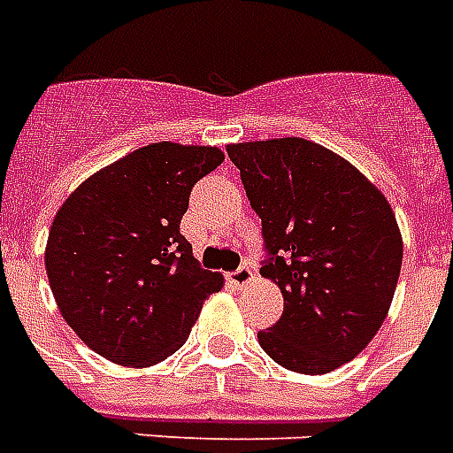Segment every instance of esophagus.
<instances>
[{
  "label": "esophagus",
  "mask_w": 453,
  "mask_h": 453,
  "mask_svg": "<svg viewBox=\"0 0 453 453\" xmlns=\"http://www.w3.org/2000/svg\"><path fill=\"white\" fill-rule=\"evenodd\" d=\"M251 280H254V273H251L249 265H242V268H237L234 273H230V282H233L234 287H244V284H249Z\"/></svg>",
  "instance_id": "esophagus-1"
}]
</instances>
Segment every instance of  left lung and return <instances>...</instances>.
I'll return each mask as SVG.
<instances>
[{
  "instance_id": "obj_1",
  "label": "left lung",
  "mask_w": 453,
  "mask_h": 453,
  "mask_svg": "<svg viewBox=\"0 0 453 453\" xmlns=\"http://www.w3.org/2000/svg\"><path fill=\"white\" fill-rule=\"evenodd\" d=\"M263 223L282 317L258 343L277 365L329 373L365 350L388 317L402 234L386 195L359 169L305 138L227 145Z\"/></svg>"
}]
</instances>
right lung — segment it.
<instances>
[{
  "label": "right lung",
  "instance_id": "1",
  "mask_svg": "<svg viewBox=\"0 0 453 453\" xmlns=\"http://www.w3.org/2000/svg\"><path fill=\"white\" fill-rule=\"evenodd\" d=\"M223 159L211 145L159 141L96 171L60 204L44 251L49 287L101 357L131 369L162 362L223 289L180 234L192 185Z\"/></svg>",
  "mask_w": 453,
  "mask_h": 453
}]
</instances>
